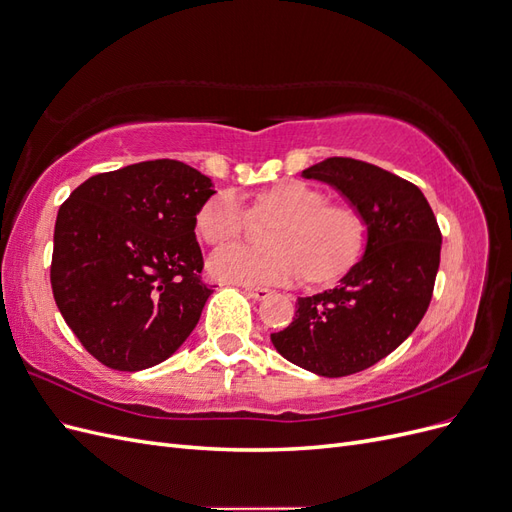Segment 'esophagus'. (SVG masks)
<instances>
[{"instance_id": "1", "label": "esophagus", "mask_w": 512, "mask_h": 512, "mask_svg": "<svg viewBox=\"0 0 512 512\" xmlns=\"http://www.w3.org/2000/svg\"><path fill=\"white\" fill-rule=\"evenodd\" d=\"M245 294L250 299H254V301H262V299L269 297L271 290L269 288H262V286H245Z\"/></svg>"}]
</instances>
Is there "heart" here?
Returning <instances> with one entry per match:
<instances>
[{
    "instance_id": "obj_1",
    "label": "heart",
    "mask_w": 512,
    "mask_h": 512,
    "mask_svg": "<svg viewBox=\"0 0 512 512\" xmlns=\"http://www.w3.org/2000/svg\"><path fill=\"white\" fill-rule=\"evenodd\" d=\"M256 213L282 215L269 232L271 247L224 245L209 258L215 280L250 286H282L301 280L327 282L344 273L361 254L365 224L348 205H327L312 185L286 181L260 192ZM254 213L241 194L220 192L198 215V230L209 243L235 239L252 224Z\"/></svg>"
}]
</instances>
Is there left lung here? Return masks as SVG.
Instances as JSON below:
<instances>
[{"mask_svg":"<svg viewBox=\"0 0 512 512\" xmlns=\"http://www.w3.org/2000/svg\"><path fill=\"white\" fill-rule=\"evenodd\" d=\"M301 175L327 183L359 211L365 250L337 286L299 297L292 322L271 344L316 376L342 378L391 354L423 320L442 235L423 192L389 170L329 158Z\"/></svg>","mask_w":512,"mask_h":512,"instance_id":"obj_1","label":"left lung"}]
</instances>
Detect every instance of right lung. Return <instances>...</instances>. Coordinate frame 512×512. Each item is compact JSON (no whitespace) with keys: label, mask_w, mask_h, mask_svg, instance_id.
Listing matches in <instances>:
<instances>
[{"label":"right lung","mask_w":512,"mask_h":512,"mask_svg":"<svg viewBox=\"0 0 512 512\" xmlns=\"http://www.w3.org/2000/svg\"><path fill=\"white\" fill-rule=\"evenodd\" d=\"M213 194L196 168L153 160L89 177L59 207L53 297L106 367L158 365L194 331L213 292L194 228Z\"/></svg>","instance_id":"add662e5"}]
</instances>
